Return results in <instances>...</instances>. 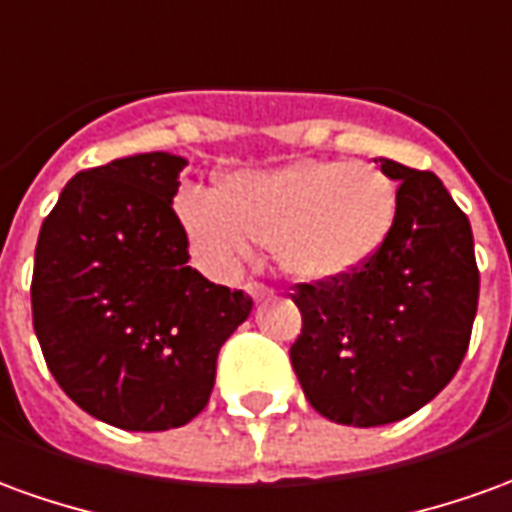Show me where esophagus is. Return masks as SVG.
Returning <instances> with one entry per match:
<instances>
[{
  "label": "esophagus",
  "mask_w": 512,
  "mask_h": 512,
  "mask_svg": "<svg viewBox=\"0 0 512 512\" xmlns=\"http://www.w3.org/2000/svg\"><path fill=\"white\" fill-rule=\"evenodd\" d=\"M246 293H249V296H252V299H266V296H271V288H268V285H263V282H246V288H244Z\"/></svg>",
  "instance_id": "34e87169"
}]
</instances>
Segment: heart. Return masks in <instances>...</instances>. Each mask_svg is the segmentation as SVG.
I'll return each mask as SVG.
<instances>
[{"instance_id": "1", "label": "heart", "mask_w": 512, "mask_h": 512, "mask_svg": "<svg viewBox=\"0 0 512 512\" xmlns=\"http://www.w3.org/2000/svg\"><path fill=\"white\" fill-rule=\"evenodd\" d=\"M177 219L210 271H230L271 244L285 274L332 282L382 249L396 221V185L371 163L291 160L221 177L216 196L182 191Z\"/></svg>"}]
</instances>
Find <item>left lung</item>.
Wrapping results in <instances>:
<instances>
[{
	"mask_svg": "<svg viewBox=\"0 0 512 512\" xmlns=\"http://www.w3.org/2000/svg\"><path fill=\"white\" fill-rule=\"evenodd\" d=\"M374 163L399 182L388 241L355 274L291 296L293 371L313 410L346 427L391 424L435 399L466 357L480 299L471 224L443 182Z\"/></svg>",
	"mask_w": 512,
	"mask_h": 512,
	"instance_id": "obj_1",
	"label": "left lung"
}]
</instances>
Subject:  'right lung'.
<instances>
[{
  "mask_svg": "<svg viewBox=\"0 0 512 512\" xmlns=\"http://www.w3.org/2000/svg\"><path fill=\"white\" fill-rule=\"evenodd\" d=\"M185 157L146 152L80 171L41 224L32 327L74 405L130 432L205 410L219 349L252 296L188 266L174 213Z\"/></svg>",
  "mask_w": 512,
  "mask_h": 512,
  "instance_id": "1",
  "label": "right lung"
}]
</instances>
